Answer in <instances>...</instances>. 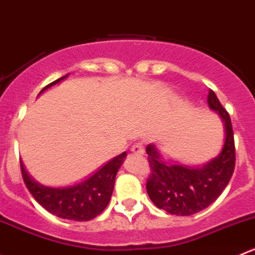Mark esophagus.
I'll list each match as a JSON object with an SVG mask.
<instances>
[{
    "label": "esophagus",
    "instance_id": "esophagus-1",
    "mask_svg": "<svg viewBox=\"0 0 255 255\" xmlns=\"http://www.w3.org/2000/svg\"><path fill=\"white\" fill-rule=\"evenodd\" d=\"M130 152L133 154H137V155H142L144 153V148H143V143L142 142H137L132 145L130 148Z\"/></svg>",
    "mask_w": 255,
    "mask_h": 255
}]
</instances>
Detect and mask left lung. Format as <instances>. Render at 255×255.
I'll list each match as a JSON object with an SVG mask.
<instances>
[{
  "label": "left lung",
  "instance_id": "8db88e82",
  "mask_svg": "<svg viewBox=\"0 0 255 255\" xmlns=\"http://www.w3.org/2000/svg\"><path fill=\"white\" fill-rule=\"evenodd\" d=\"M207 102L224 126L223 147L216 158L201 165H189L170 158L165 159L154 143L145 148L152 169L147 180L148 196L155 207L174 216H192L211 206L234 172L236 149L231 117L212 90Z\"/></svg>",
  "mask_w": 255,
  "mask_h": 255
}]
</instances>
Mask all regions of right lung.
<instances>
[{
	"mask_svg": "<svg viewBox=\"0 0 255 255\" xmlns=\"http://www.w3.org/2000/svg\"><path fill=\"white\" fill-rule=\"evenodd\" d=\"M67 76L49 83L39 95L65 80ZM126 157L127 152L121 153L96 170L92 175L68 187H48L41 184L27 172L23 160L21 159L22 177L29 193L47 212L62 219L86 222L102 213L108 206L115 188L116 175Z\"/></svg>",
	"mask_w": 255,
	"mask_h": 255,
	"instance_id": "1",
	"label": "right lung"
}]
</instances>
